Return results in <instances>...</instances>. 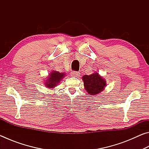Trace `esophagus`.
Instances as JSON below:
<instances>
[{
	"label": "esophagus",
	"instance_id": "34e87169",
	"mask_svg": "<svg viewBox=\"0 0 149 149\" xmlns=\"http://www.w3.org/2000/svg\"><path fill=\"white\" fill-rule=\"evenodd\" d=\"M80 75V72H76V71H73L71 72V76L72 77H79Z\"/></svg>",
	"mask_w": 149,
	"mask_h": 149
}]
</instances>
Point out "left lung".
Segmentation results:
<instances>
[{"mask_svg":"<svg viewBox=\"0 0 149 149\" xmlns=\"http://www.w3.org/2000/svg\"><path fill=\"white\" fill-rule=\"evenodd\" d=\"M82 79L84 80L85 90L92 95L101 92L106 86L105 80L98 73H94L89 75H85Z\"/></svg>","mask_w":149,"mask_h":149,"instance_id":"1","label":"left lung"}]
</instances>
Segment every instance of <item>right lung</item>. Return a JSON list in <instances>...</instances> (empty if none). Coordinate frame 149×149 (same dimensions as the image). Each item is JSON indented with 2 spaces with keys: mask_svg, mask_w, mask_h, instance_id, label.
<instances>
[{
  "mask_svg": "<svg viewBox=\"0 0 149 149\" xmlns=\"http://www.w3.org/2000/svg\"><path fill=\"white\" fill-rule=\"evenodd\" d=\"M64 75L65 74L63 73H59L58 72L54 71L52 72L49 75V77H48L45 85L49 88H53L56 87L60 81V80L64 77Z\"/></svg>",
  "mask_w": 149,
  "mask_h": 149,
  "instance_id": "1",
  "label": "right lung"
}]
</instances>
